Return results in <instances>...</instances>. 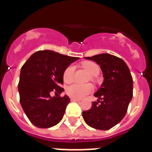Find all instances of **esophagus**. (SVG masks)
I'll use <instances>...</instances> for the list:
<instances>
[{"instance_id":"34e87169","label":"esophagus","mask_w":152,"mask_h":152,"mask_svg":"<svg viewBox=\"0 0 152 152\" xmlns=\"http://www.w3.org/2000/svg\"><path fill=\"white\" fill-rule=\"evenodd\" d=\"M72 102H80L81 101L80 99H76V98H71Z\"/></svg>"}]
</instances>
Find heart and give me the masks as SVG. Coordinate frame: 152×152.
<instances>
[{"instance_id":"b5f03b06","label":"heart","mask_w":152,"mask_h":152,"mask_svg":"<svg viewBox=\"0 0 152 152\" xmlns=\"http://www.w3.org/2000/svg\"><path fill=\"white\" fill-rule=\"evenodd\" d=\"M82 67L90 74L91 76H97L99 73V67L92 61H85L82 64ZM75 67L73 65H69L64 69L63 72V80L65 83H71L74 79ZM93 79V78H92ZM93 90V87L91 84H80L73 83L66 88L67 95L70 97L76 99H82L86 95L90 94Z\"/></svg>"}]
</instances>
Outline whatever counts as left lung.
<instances>
[{
    "label": "left lung",
    "instance_id": "obj_1",
    "mask_svg": "<svg viewBox=\"0 0 152 152\" xmlns=\"http://www.w3.org/2000/svg\"><path fill=\"white\" fill-rule=\"evenodd\" d=\"M96 62L103 74L104 81L94 94L99 99L90 110L83 111V118L95 129L108 130L118 125L127 113L132 98V75L125 62L119 57L101 53L85 57Z\"/></svg>",
    "mask_w": 152,
    "mask_h": 152
}]
</instances>
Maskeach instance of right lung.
Listing matches in <instances>:
<instances>
[{
    "mask_svg": "<svg viewBox=\"0 0 152 152\" xmlns=\"http://www.w3.org/2000/svg\"><path fill=\"white\" fill-rule=\"evenodd\" d=\"M78 59L46 50L33 53L22 66L18 84L20 102L25 114L36 127L50 128L63 118L70 102L67 95H60L64 91L63 72Z\"/></svg>",
    "mask_w": 152,
    "mask_h": 152,
    "instance_id": "add662e5",
    "label": "right lung"
}]
</instances>
